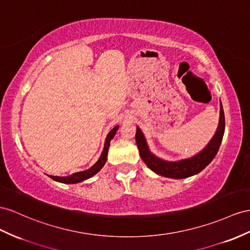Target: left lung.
I'll return each instance as SVG.
<instances>
[{
	"instance_id": "8db88e82",
	"label": "left lung",
	"mask_w": 250,
	"mask_h": 250,
	"mask_svg": "<svg viewBox=\"0 0 250 250\" xmlns=\"http://www.w3.org/2000/svg\"><path fill=\"white\" fill-rule=\"evenodd\" d=\"M224 132H225V116H224V110L221 102L219 125H217L214 135L211 138L208 145L194 156L180 159V161L175 162L165 161V159L161 157H157L150 151L144 133L138 126L136 127L135 139L140 157H142V159L146 165V167L151 169L153 172H155L158 175L181 180V178H187L200 173L202 170H204L212 162V159L220 149Z\"/></svg>"
}]
</instances>
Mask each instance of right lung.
<instances>
[{
  "instance_id": "add662e5",
  "label": "right lung",
  "mask_w": 250,
  "mask_h": 250,
  "mask_svg": "<svg viewBox=\"0 0 250 250\" xmlns=\"http://www.w3.org/2000/svg\"><path fill=\"white\" fill-rule=\"evenodd\" d=\"M118 127H119V125L114 126L113 129L108 132L107 136L105 138V142H104V150H102V152H101V155L98 158V161L96 162L91 168L87 170H84V171L77 172V173H74L69 176H62V177L50 176V178H53L54 181L62 183V184H77V183H81L83 181L88 180V178H91L95 174H97L98 172L102 169V167L105 165L106 157H107V151H108V148H110V142L114 138L115 134H116V132L118 130Z\"/></svg>"
}]
</instances>
